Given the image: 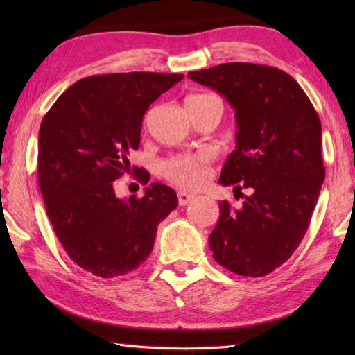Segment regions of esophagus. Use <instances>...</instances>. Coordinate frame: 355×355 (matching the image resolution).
<instances>
[{"label": "esophagus", "instance_id": "esophagus-1", "mask_svg": "<svg viewBox=\"0 0 355 355\" xmlns=\"http://www.w3.org/2000/svg\"><path fill=\"white\" fill-rule=\"evenodd\" d=\"M191 200H194V194H189V192H184V191H180L178 192V203H180V207L188 205Z\"/></svg>", "mask_w": 355, "mask_h": 355}]
</instances>
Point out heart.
<instances>
[{"instance_id":"heart-1","label":"heart","mask_w":355,"mask_h":355,"mask_svg":"<svg viewBox=\"0 0 355 355\" xmlns=\"http://www.w3.org/2000/svg\"><path fill=\"white\" fill-rule=\"evenodd\" d=\"M208 95H191L186 98L200 100ZM161 173L171 183L180 186L183 189H199L208 182L211 175V156L208 153H182L167 158L161 164Z\"/></svg>"}]
</instances>
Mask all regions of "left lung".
I'll return each instance as SVG.
<instances>
[{
    "label": "left lung",
    "mask_w": 355,
    "mask_h": 355,
    "mask_svg": "<svg viewBox=\"0 0 355 355\" xmlns=\"http://www.w3.org/2000/svg\"><path fill=\"white\" fill-rule=\"evenodd\" d=\"M188 76L235 110L236 150L219 183L252 191L239 209L219 203L209 249L228 271L263 277L293 255L310 225L326 177L321 120L302 87L280 69L227 62Z\"/></svg>",
    "instance_id": "1"
}]
</instances>
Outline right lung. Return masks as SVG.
<instances>
[{"label": "right lung", "mask_w": 355, "mask_h": 355, "mask_svg": "<svg viewBox=\"0 0 355 355\" xmlns=\"http://www.w3.org/2000/svg\"><path fill=\"white\" fill-rule=\"evenodd\" d=\"M183 78L155 71L83 78L42 120L37 173L46 214L67 255L97 277L139 268L158 224L178 205L175 191L163 183L123 200L114 182L130 171L148 106ZM136 178L148 183L146 172Z\"/></svg>", "instance_id": "obj_1"}]
</instances>
